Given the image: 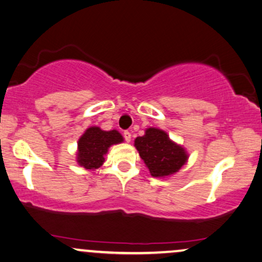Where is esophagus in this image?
<instances>
[{
	"label": "esophagus",
	"mask_w": 262,
	"mask_h": 262,
	"mask_svg": "<svg viewBox=\"0 0 262 262\" xmlns=\"http://www.w3.org/2000/svg\"><path fill=\"white\" fill-rule=\"evenodd\" d=\"M123 138H124V140L127 141V142L130 141V139H132V134H130V132H128V130L123 132Z\"/></svg>",
	"instance_id": "esophagus-1"
}]
</instances>
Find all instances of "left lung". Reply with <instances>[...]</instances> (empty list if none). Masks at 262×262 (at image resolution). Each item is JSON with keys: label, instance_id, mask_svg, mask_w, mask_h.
Instances as JSON below:
<instances>
[{"label": "left lung", "instance_id": "obj_1", "mask_svg": "<svg viewBox=\"0 0 262 262\" xmlns=\"http://www.w3.org/2000/svg\"><path fill=\"white\" fill-rule=\"evenodd\" d=\"M135 147L155 177L177 172L188 159L186 151L170 140L165 132L157 128H148L144 137L135 139Z\"/></svg>", "mask_w": 262, "mask_h": 262}]
</instances>
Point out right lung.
<instances>
[{
    "instance_id": "add662e5",
    "label": "right lung",
    "mask_w": 262,
    "mask_h": 262,
    "mask_svg": "<svg viewBox=\"0 0 262 262\" xmlns=\"http://www.w3.org/2000/svg\"><path fill=\"white\" fill-rule=\"evenodd\" d=\"M123 141L117 130L105 132L98 127H91L78 142V163L85 169L93 170L104 163V155L111 145Z\"/></svg>"
}]
</instances>
